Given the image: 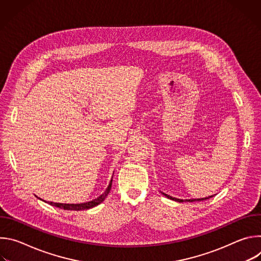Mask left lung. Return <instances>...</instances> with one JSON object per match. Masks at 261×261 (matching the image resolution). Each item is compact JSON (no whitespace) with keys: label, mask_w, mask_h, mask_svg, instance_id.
Listing matches in <instances>:
<instances>
[{"label":"left lung","mask_w":261,"mask_h":261,"mask_svg":"<svg viewBox=\"0 0 261 261\" xmlns=\"http://www.w3.org/2000/svg\"><path fill=\"white\" fill-rule=\"evenodd\" d=\"M161 194H163L164 196H166L167 198H169V199H171V200H174V201H177V202H184V201H188V202H193V201H201V200H206V199H208V198H211V197H213L214 195H212V196H208V197H204V198H197V199H178V198H175V197H172V196H169V195H167V194H165V193H163V192H161Z\"/></svg>","instance_id":"obj_1"}]
</instances>
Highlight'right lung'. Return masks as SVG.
<instances>
[{"mask_svg": "<svg viewBox=\"0 0 261 261\" xmlns=\"http://www.w3.org/2000/svg\"><path fill=\"white\" fill-rule=\"evenodd\" d=\"M111 184H113V178L110 179V182L108 185V187L106 188V190L104 191V193H102L99 197L88 201V202H84V203H57V202H48L49 204L60 207V208H64L67 211H84V210H89L98 204H100L101 202L104 201V199L106 198V196L108 195V193L110 192L111 189Z\"/></svg>", "mask_w": 261, "mask_h": 261, "instance_id": "1", "label": "right lung"}]
</instances>
